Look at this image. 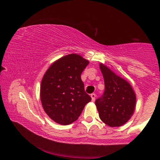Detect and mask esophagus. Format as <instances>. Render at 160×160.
<instances>
[{"label":"esophagus","instance_id":"1","mask_svg":"<svg viewBox=\"0 0 160 160\" xmlns=\"http://www.w3.org/2000/svg\"><path fill=\"white\" fill-rule=\"evenodd\" d=\"M90 96H91V98H92V101L94 102V100H95V98H96V94L94 93H92V94H91Z\"/></svg>","mask_w":160,"mask_h":160}]
</instances>
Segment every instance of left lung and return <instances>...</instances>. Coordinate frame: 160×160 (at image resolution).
Returning a JSON list of instances; mask_svg holds the SVG:
<instances>
[{"mask_svg":"<svg viewBox=\"0 0 160 160\" xmlns=\"http://www.w3.org/2000/svg\"><path fill=\"white\" fill-rule=\"evenodd\" d=\"M105 90L95 104L101 120L111 127L125 124L134 112L136 97L131 85L112 70L100 63Z\"/></svg>","mask_w":160,"mask_h":160,"instance_id":"1","label":"left lung"}]
</instances>
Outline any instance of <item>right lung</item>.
<instances>
[{"instance_id":"add662e5","label":"right lung","mask_w":160,"mask_h":160,"mask_svg":"<svg viewBox=\"0 0 160 160\" xmlns=\"http://www.w3.org/2000/svg\"><path fill=\"white\" fill-rule=\"evenodd\" d=\"M89 61L76 53L56 61L42 78L40 97L45 112L56 123L69 125L79 117L91 101L81 73Z\"/></svg>"}]
</instances>
